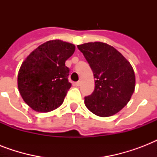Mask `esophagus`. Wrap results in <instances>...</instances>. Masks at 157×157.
<instances>
[{
    "label": "esophagus",
    "instance_id": "1",
    "mask_svg": "<svg viewBox=\"0 0 157 157\" xmlns=\"http://www.w3.org/2000/svg\"><path fill=\"white\" fill-rule=\"evenodd\" d=\"M80 85H81V81H77V82H76V86H79Z\"/></svg>",
    "mask_w": 157,
    "mask_h": 157
}]
</instances>
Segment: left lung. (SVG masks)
<instances>
[{
    "label": "left lung",
    "mask_w": 157,
    "mask_h": 157,
    "mask_svg": "<svg viewBox=\"0 0 157 157\" xmlns=\"http://www.w3.org/2000/svg\"><path fill=\"white\" fill-rule=\"evenodd\" d=\"M77 48L90 64L95 78L94 90L85 97L86 107L98 117L117 114L129 103L135 88L131 64L106 43H85Z\"/></svg>",
    "instance_id": "8db88e82"
}]
</instances>
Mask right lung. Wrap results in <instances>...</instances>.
Listing matches in <instances>:
<instances>
[{"mask_svg":"<svg viewBox=\"0 0 157 157\" xmlns=\"http://www.w3.org/2000/svg\"><path fill=\"white\" fill-rule=\"evenodd\" d=\"M75 49L71 43L49 40L38 46L23 62L18 74V90L32 109L49 112L63 103L71 86L65 62Z\"/></svg>","mask_w":157,"mask_h":157,"instance_id":"right-lung-1","label":"right lung"}]
</instances>
